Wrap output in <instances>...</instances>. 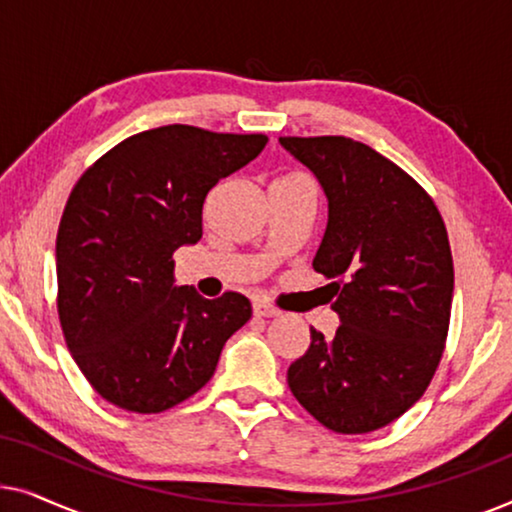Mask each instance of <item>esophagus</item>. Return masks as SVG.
<instances>
[{
    "label": "esophagus",
    "mask_w": 512,
    "mask_h": 512,
    "mask_svg": "<svg viewBox=\"0 0 512 512\" xmlns=\"http://www.w3.org/2000/svg\"><path fill=\"white\" fill-rule=\"evenodd\" d=\"M254 314H256V317L272 319V317H279V310L275 305L265 303V300H254Z\"/></svg>",
    "instance_id": "34e87169"
}]
</instances>
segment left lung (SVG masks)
<instances>
[{"mask_svg":"<svg viewBox=\"0 0 512 512\" xmlns=\"http://www.w3.org/2000/svg\"><path fill=\"white\" fill-rule=\"evenodd\" d=\"M324 188L328 223L312 268L333 289V338L310 328V349L286 380L298 403L335 433L382 429L429 387L450 328L454 268L429 193L349 137H279Z\"/></svg>","mask_w":512,"mask_h":512,"instance_id":"obj_1","label":"left lung"}]
</instances>
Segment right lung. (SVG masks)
<instances>
[{"mask_svg":"<svg viewBox=\"0 0 512 512\" xmlns=\"http://www.w3.org/2000/svg\"><path fill=\"white\" fill-rule=\"evenodd\" d=\"M265 135L163 125L114 146L69 193L55 240L58 314L76 366L109 403L163 412L212 380L251 319L242 293L174 284L172 254L202 237V205Z\"/></svg>","mask_w":512,"mask_h":512,"instance_id":"right-lung-1","label":"right lung"}]
</instances>
